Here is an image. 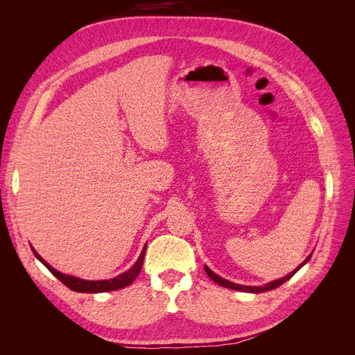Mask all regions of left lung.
Wrapping results in <instances>:
<instances>
[{"label":"left lung","instance_id":"left-lung-1","mask_svg":"<svg viewBox=\"0 0 355 355\" xmlns=\"http://www.w3.org/2000/svg\"><path fill=\"white\" fill-rule=\"evenodd\" d=\"M309 257H311V254L306 257L304 263H300V265H299V268H302V266L309 261ZM299 268H296V270H295L293 272H290L288 275H286V277L280 278V280H275V282H272V283H268V284H266V286H263V287H252V286L235 284V283H231V282H228V280H225V278L219 277L218 274H214L211 270H209L207 266H204V270H206L207 275L211 278V280H213L214 283H218V284H220V286H223V287H228V288H232V290H240V292L261 293V292H268V290H272V288H275V287H278V286H282V284H283V283H286L287 280H290V278H292V277L299 271Z\"/></svg>","mask_w":355,"mask_h":355}]
</instances>
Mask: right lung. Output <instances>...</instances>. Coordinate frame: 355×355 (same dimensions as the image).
Masks as SVG:
<instances>
[{
	"label": "right lung",
	"instance_id": "obj_1",
	"mask_svg": "<svg viewBox=\"0 0 355 355\" xmlns=\"http://www.w3.org/2000/svg\"><path fill=\"white\" fill-rule=\"evenodd\" d=\"M145 250H146V245L144 247V250L141 253V256H139V259L136 261V263L130 268V270L123 272L121 275H118L115 278H112V280H101V282H87V280H81V278H77V277H72V275H65L62 274L59 271H56L55 268H51L42 257L32 249V252H34L35 257H38V259L44 263V266L47 268V270L58 277L59 280L65 284L67 287H69L71 290H73V292H80V293H102V292H111V290H116V288H123L128 284H132L136 277L139 275V272H141L142 270V265H144V257H145Z\"/></svg>",
	"mask_w": 355,
	"mask_h": 355
}]
</instances>
